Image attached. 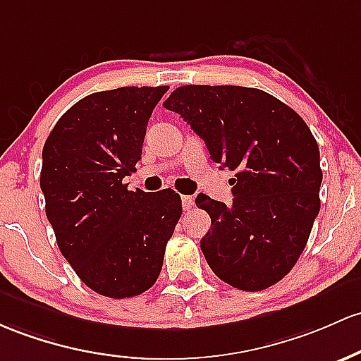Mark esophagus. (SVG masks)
<instances>
[{"mask_svg":"<svg viewBox=\"0 0 361 361\" xmlns=\"http://www.w3.org/2000/svg\"><path fill=\"white\" fill-rule=\"evenodd\" d=\"M181 205H183L185 211H190L193 207V199L190 195H183L181 197Z\"/></svg>","mask_w":361,"mask_h":361,"instance_id":"34e87169","label":"esophagus"}]
</instances>
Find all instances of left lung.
<instances>
[{"mask_svg":"<svg viewBox=\"0 0 361 361\" xmlns=\"http://www.w3.org/2000/svg\"><path fill=\"white\" fill-rule=\"evenodd\" d=\"M235 171L233 204L200 193L211 216L200 241L212 272L243 291L272 286L302 255L320 211V154L296 111L260 89L183 85L164 101Z\"/></svg>","mask_w":361,"mask_h":361,"instance_id":"obj_1","label":"left lung"}]
</instances>
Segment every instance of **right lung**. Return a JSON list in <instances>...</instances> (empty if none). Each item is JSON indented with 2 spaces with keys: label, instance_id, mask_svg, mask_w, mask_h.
<instances>
[{
  "label": "right lung",
  "instance_id": "right-lung-1",
  "mask_svg": "<svg viewBox=\"0 0 361 361\" xmlns=\"http://www.w3.org/2000/svg\"><path fill=\"white\" fill-rule=\"evenodd\" d=\"M169 87L94 92L59 118L42 149L41 190L58 247L80 281L108 298L154 286L181 216L171 188L130 192L150 114Z\"/></svg>",
  "mask_w": 361,
  "mask_h": 361
}]
</instances>
